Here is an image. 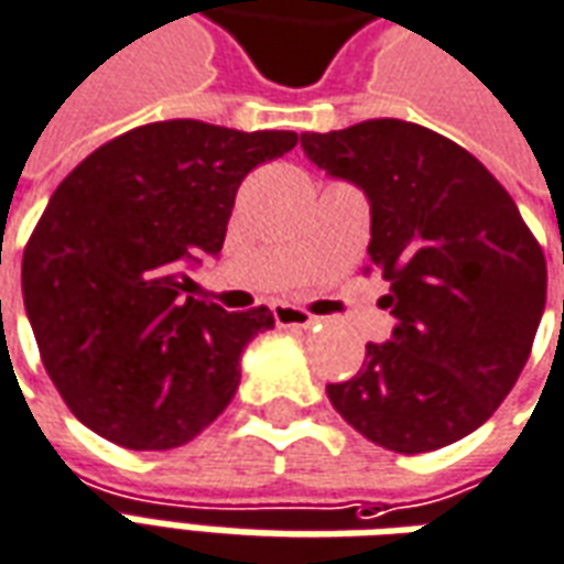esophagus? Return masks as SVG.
<instances>
[{
  "label": "esophagus",
  "mask_w": 564,
  "mask_h": 564,
  "mask_svg": "<svg viewBox=\"0 0 564 564\" xmlns=\"http://www.w3.org/2000/svg\"><path fill=\"white\" fill-rule=\"evenodd\" d=\"M274 323L281 329H311L314 317H311L308 311L295 308V305H274Z\"/></svg>",
  "instance_id": "34e87169"
}]
</instances>
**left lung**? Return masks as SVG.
<instances>
[{
	"mask_svg": "<svg viewBox=\"0 0 564 564\" xmlns=\"http://www.w3.org/2000/svg\"><path fill=\"white\" fill-rule=\"evenodd\" d=\"M302 149L366 192V271L391 283L381 305L397 317L357 376L326 384L329 403L403 455L474 433L513 391L546 305V259L516 200L467 149L400 118L302 133Z\"/></svg>",
	"mask_w": 564,
	"mask_h": 564,
	"instance_id": "obj_1",
	"label": "left lung"
}]
</instances>
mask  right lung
I'll return each mask as SVG.
<instances>
[{"label":"right lung","mask_w":564,"mask_h":564,"mask_svg":"<svg viewBox=\"0 0 564 564\" xmlns=\"http://www.w3.org/2000/svg\"><path fill=\"white\" fill-rule=\"evenodd\" d=\"M299 143L195 118L121 133L51 195L23 250V305L42 364L85 427L124 448H176L241 384V354L274 326L186 295L216 256L243 176Z\"/></svg>","instance_id":"right-lung-1"}]
</instances>
